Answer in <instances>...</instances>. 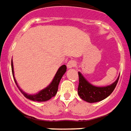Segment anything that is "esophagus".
Listing matches in <instances>:
<instances>
[{
    "instance_id": "34e87169",
    "label": "esophagus",
    "mask_w": 131,
    "mask_h": 131,
    "mask_svg": "<svg viewBox=\"0 0 131 131\" xmlns=\"http://www.w3.org/2000/svg\"><path fill=\"white\" fill-rule=\"evenodd\" d=\"M76 65H77L76 61H75L74 60H70V61H68V63H67V66L68 68H72L75 67Z\"/></svg>"
}]
</instances>
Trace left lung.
Here are the masks:
<instances>
[{"mask_svg": "<svg viewBox=\"0 0 131 131\" xmlns=\"http://www.w3.org/2000/svg\"><path fill=\"white\" fill-rule=\"evenodd\" d=\"M78 93L82 100L90 103L100 102L108 97L114 90L119 79L118 77L112 85L106 87H95L88 82L80 72H78Z\"/></svg>", "mask_w": 131, "mask_h": 131, "instance_id": "obj_1", "label": "left lung"}]
</instances>
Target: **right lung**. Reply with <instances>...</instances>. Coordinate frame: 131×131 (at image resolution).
Returning a JSON list of instances; mask_svg holds the SVG:
<instances>
[{"label":"right lung","instance_id":"1","mask_svg":"<svg viewBox=\"0 0 131 131\" xmlns=\"http://www.w3.org/2000/svg\"><path fill=\"white\" fill-rule=\"evenodd\" d=\"M11 67H12V73H13V75L14 78V71H13V61L11 62ZM66 65H63L62 66L59 68V69L57 71V73L56 74L52 82L50 84L49 86H48L47 88H46L44 90H41L39 92V93L37 94H34V95H30V94H27L25 93L21 89H19L18 87V85L17 84L15 79L14 78L15 84L17 86V88H19V90L20 92H22L23 95L27 98L29 100H32V101H37V102H46L48 101L50 99H51L53 97H54L56 95V94L57 93L58 91V87L59 85V82L61 79L62 78V77L63 75V74L66 73Z\"/></svg>","mask_w":131,"mask_h":131}]
</instances>
